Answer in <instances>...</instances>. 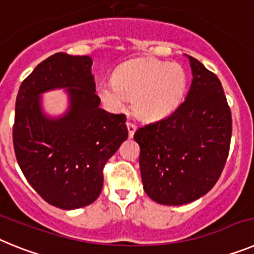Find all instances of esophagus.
Listing matches in <instances>:
<instances>
[{
	"label": "esophagus",
	"instance_id": "esophagus-1",
	"mask_svg": "<svg viewBox=\"0 0 254 254\" xmlns=\"http://www.w3.org/2000/svg\"><path fill=\"white\" fill-rule=\"evenodd\" d=\"M126 125H127V129H128V136L129 137H132V136L134 134V131H136V126L131 122H127Z\"/></svg>",
	"mask_w": 254,
	"mask_h": 254
}]
</instances>
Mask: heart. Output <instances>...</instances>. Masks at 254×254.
<instances>
[{"instance_id":"1","label":"heart","mask_w":254,"mask_h":254,"mask_svg":"<svg viewBox=\"0 0 254 254\" xmlns=\"http://www.w3.org/2000/svg\"><path fill=\"white\" fill-rule=\"evenodd\" d=\"M187 89L183 67L152 58H140L123 64L114 80L102 82L98 93L114 108L123 107L126 96L132 99L136 116L146 121L160 120L174 112Z\"/></svg>"}]
</instances>
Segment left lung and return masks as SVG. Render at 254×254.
<instances>
[{"label":"left lung","instance_id":"left-lung-1","mask_svg":"<svg viewBox=\"0 0 254 254\" xmlns=\"http://www.w3.org/2000/svg\"><path fill=\"white\" fill-rule=\"evenodd\" d=\"M193 80L186 100L167 118L134 132L143 190L160 205H186L206 194L228 159L232 113L221 82L187 56Z\"/></svg>","mask_w":254,"mask_h":254}]
</instances>
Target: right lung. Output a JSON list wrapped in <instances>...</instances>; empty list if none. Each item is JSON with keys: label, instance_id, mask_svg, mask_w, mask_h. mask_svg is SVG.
<instances>
[{"label": "right lung", "instance_id": "right-lung-1", "mask_svg": "<svg viewBox=\"0 0 254 254\" xmlns=\"http://www.w3.org/2000/svg\"><path fill=\"white\" fill-rule=\"evenodd\" d=\"M89 56L56 53L22 81L15 104L13 149L29 185L49 205L75 210L90 205L103 188V168L128 137L125 114L99 108ZM66 88L70 105L51 119L42 93Z\"/></svg>", "mask_w": 254, "mask_h": 254}]
</instances>
